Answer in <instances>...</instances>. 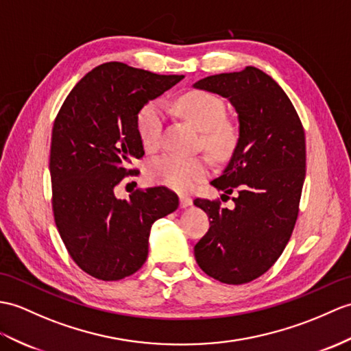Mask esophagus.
<instances>
[{
	"label": "esophagus",
	"instance_id": "34e87169",
	"mask_svg": "<svg viewBox=\"0 0 351 351\" xmlns=\"http://www.w3.org/2000/svg\"><path fill=\"white\" fill-rule=\"evenodd\" d=\"M179 203H181V206L182 208H186V206H190L191 203H193V199L190 197V195H181V197H179Z\"/></svg>",
	"mask_w": 351,
	"mask_h": 351
}]
</instances>
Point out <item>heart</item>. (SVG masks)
Instances as JSON below:
<instances>
[{
  "instance_id": "1",
  "label": "heart",
  "mask_w": 351,
  "mask_h": 351,
  "mask_svg": "<svg viewBox=\"0 0 351 351\" xmlns=\"http://www.w3.org/2000/svg\"><path fill=\"white\" fill-rule=\"evenodd\" d=\"M178 109L184 118L202 130V141L215 157H226L234 148L238 132L226 117V106L217 95L194 89L179 97ZM165 108L161 101H149L137 113V134L146 149L154 151L161 145ZM210 162L206 157H184L165 154L152 160L148 166V178L152 182L166 185L176 191H189L205 179Z\"/></svg>"
}]
</instances>
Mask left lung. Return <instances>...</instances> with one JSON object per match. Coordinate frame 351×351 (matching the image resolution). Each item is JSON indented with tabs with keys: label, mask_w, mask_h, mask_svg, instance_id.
Here are the masks:
<instances>
[{
	"label": "left lung",
	"mask_w": 351,
	"mask_h": 351,
	"mask_svg": "<svg viewBox=\"0 0 351 351\" xmlns=\"http://www.w3.org/2000/svg\"><path fill=\"white\" fill-rule=\"evenodd\" d=\"M194 88L229 99L239 117L233 156L210 181L236 193L234 209L219 199L194 200L210 218L195 262L214 280L245 284L274 266L295 229L306 172L304 125L280 85L256 67L208 76Z\"/></svg>",
	"instance_id": "1"
}]
</instances>
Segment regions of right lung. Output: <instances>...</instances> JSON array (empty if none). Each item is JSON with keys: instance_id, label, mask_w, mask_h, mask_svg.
<instances>
[{"instance_id": "1", "label": "right lung", "mask_w": 351, "mask_h": 351, "mask_svg": "<svg viewBox=\"0 0 351 351\" xmlns=\"http://www.w3.org/2000/svg\"><path fill=\"white\" fill-rule=\"evenodd\" d=\"M184 76L156 75L124 62H106L79 80L52 128L49 170L56 229L70 257L88 275L117 281L148 257L151 226L178 208L166 186L117 199L115 189L134 176L143 157L137 113Z\"/></svg>"}]
</instances>
